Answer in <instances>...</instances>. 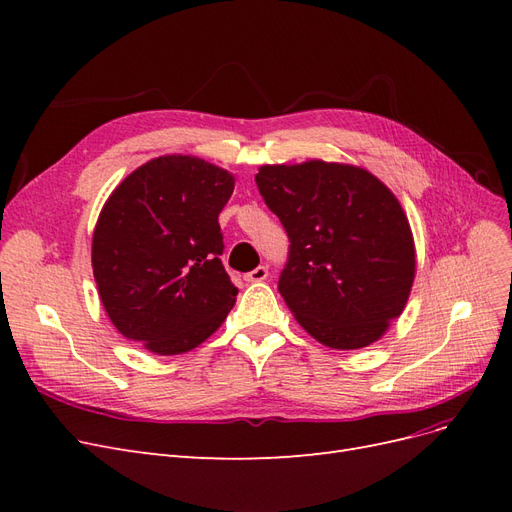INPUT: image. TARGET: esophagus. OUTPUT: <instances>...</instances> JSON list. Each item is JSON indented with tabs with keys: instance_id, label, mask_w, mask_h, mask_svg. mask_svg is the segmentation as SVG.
<instances>
[{
	"instance_id": "1",
	"label": "esophagus",
	"mask_w": 512,
	"mask_h": 512,
	"mask_svg": "<svg viewBox=\"0 0 512 512\" xmlns=\"http://www.w3.org/2000/svg\"><path fill=\"white\" fill-rule=\"evenodd\" d=\"M267 277H269V269H267V267H256L254 271L245 273L243 280L250 282V284H258V282H265Z\"/></svg>"
}]
</instances>
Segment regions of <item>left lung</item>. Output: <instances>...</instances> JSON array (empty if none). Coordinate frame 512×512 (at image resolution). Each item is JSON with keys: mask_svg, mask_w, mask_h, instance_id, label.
Segmentation results:
<instances>
[{"mask_svg": "<svg viewBox=\"0 0 512 512\" xmlns=\"http://www.w3.org/2000/svg\"><path fill=\"white\" fill-rule=\"evenodd\" d=\"M256 185L288 232L277 288L297 322L333 350L378 342L404 312L416 273L397 196L361 166L322 160L265 164Z\"/></svg>", "mask_w": 512, "mask_h": 512, "instance_id": "left-lung-1", "label": "left lung"}]
</instances>
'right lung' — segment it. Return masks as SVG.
Instances as JSON below:
<instances>
[{"instance_id": "1", "label": "right lung", "mask_w": 512, "mask_h": 512, "mask_svg": "<svg viewBox=\"0 0 512 512\" xmlns=\"http://www.w3.org/2000/svg\"><path fill=\"white\" fill-rule=\"evenodd\" d=\"M232 190L228 170L173 153L138 166L108 196L91 267L123 337L173 356L222 327L239 292L220 260L218 215Z\"/></svg>"}]
</instances>
